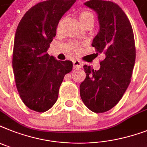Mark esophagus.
<instances>
[{
  "instance_id": "esophagus-1",
  "label": "esophagus",
  "mask_w": 147,
  "mask_h": 147,
  "mask_svg": "<svg viewBox=\"0 0 147 147\" xmlns=\"http://www.w3.org/2000/svg\"><path fill=\"white\" fill-rule=\"evenodd\" d=\"M73 65L74 67L76 68V69H80V68H82V62L79 61V60H74Z\"/></svg>"
}]
</instances>
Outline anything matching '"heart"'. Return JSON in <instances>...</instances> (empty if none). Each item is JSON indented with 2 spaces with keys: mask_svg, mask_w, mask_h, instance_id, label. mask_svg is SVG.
<instances>
[{
  "mask_svg": "<svg viewBox=\"0 0 147 147\" xmlns=\"http://www.w3.org/2000/svg\"><path fill=\"white\" fill-rule=\"evenodd\" d=\"M79 20L82 25L85 27V26H88V25H92L94 23V20H95V17L94 15L91 13V12L88 11V10H83L79 13ZM62 22L63 20H60L57 25V29L59 30L60 27H61ZM71 47H73V50L76 52H78L80 51V46L78 45H75L72 44Z\"/></svg>",
  "mask_w": 147,
  "mask_h": 147,
  "instance_id": "1",
  "label": "heart"
}]
</instances>
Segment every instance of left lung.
I'll return each instance as SVG.
<instances>
[{"label":"left lung","mask_w":147,"mask_h":147,"mask_svg":"<svg viewBox=\"0 0 147 147\" xmlns=\"http://www.w3.org/2000/svg\"><path fill=\"white\" fill-rule=\"evenodd\" d=\"M84 5L98 16L100 30L92 46L105 59L99 70L84 65L86 78L80 84V95L90 110L105 113L119 102L131 82L136 58L134 37L129 20L118 4L90 0Z\"/></svg>","instance_id":"obj_1"}]
</instances>
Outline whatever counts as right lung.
<instances>
[{
	"mask_svg": "<svg viewBox=\"0 0 147 147\" xmlns=\"http://www.w3.org/2000/svg\"><path fill=\"white\" fill-rule=\"evenodd\" d=\"M76 0H49L26 12L16 28L13 69L22 102L32 110L44 113L57 102L65 74L72 62L59 61L47 51L56 36L59 21Z\"/></svg>",
	"mask_w": 147,
	"mask_h": 147,
	"instance_id": "obj_1",
	"label": "right lung"
}]
</instances>
